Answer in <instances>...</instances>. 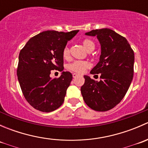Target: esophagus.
<instances>
[{"instance_id": "34e87169", "label": "esophagus", "mask_w": 148, "mask_h": 148, "mask_svg": "<svg viewBox=\"0 0 148 148\" xmlns=\"http://www.w3.org/2000/svg\"><path fill=\"white\" fill-rule=\"evenodd\" d=\"M72 76H73V77H74V78H76V77H78V76H79V74H76V73H73Z\"/></svg>"}]
</instances>
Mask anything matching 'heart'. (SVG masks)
Here are the masks:
<instances>
[{
  "label": "heart",
  "mask_w": 148,
  "mask_h": 148,
  "mask_svg": "<svg viewBox=\"0 0 148 148\" xmlns=\"http://www.w3.org/2000/svg\"><path fill=\"white\" fill-rule=\"evenodd\" d=\"M82 44L87 51H92L95 47V44L92 40L84 39L83 41ZM69 48L65 47L63 50V56L64 59H68L69 57ZM90 67V64L86 61H74L68 65L67 68L70 71H74L78 74H82L87 69Z\"/></svg>",
  "instance_id": "obj_1"
}]
</instances>
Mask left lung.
<instances>
[{
  "label": "left lung",
  "instance_id": "8db88e82",
  "mask_svg": "<svg viewBox=\"0 0 148 148\" xmlns=\"http://www.w3.org/2000/svg\"><path fill=\"white\" fill-rule=\"evenodd\" d=\"M85 35L97 36L100 44L99 62L90 73L101 74V80L84 76L82 95L91 109L105 112L118 104L126 95L133 78L135 54L127 40L110 28L92 30Z\"/></svg>",
  "mask_w": 148,
  "mask_h": 148
}]
</instances>
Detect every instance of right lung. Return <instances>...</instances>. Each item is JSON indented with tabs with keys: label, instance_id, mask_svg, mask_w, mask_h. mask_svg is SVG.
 Masks as SVG:
<instances>
[{
	"label": "right lung",
	"instance_id": "right-lung-1",
	"mask_svg": "<svg viewBox=\"0 0 148 148\" xmlns=\"http://www.w3.org/2000/svg\"><path fill=\"white\" fill-rule=\"evenodd\" d=\"M78 32L43 31L30 38L20 51L18 79L25 98L36 110L50 112L63 104L72 74L63 71L52 79L51 71L64 68V49Z\"/></svg>",
	"mask_w": 148,
	"mask_h": 148
}]
</instances>
